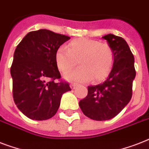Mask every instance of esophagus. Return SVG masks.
Returning <instances> with one entry per match:
<instances>
[{"instance_id":"esophagus-1","label":"esophagus","mask_w":149,"mask_h":149,"mask_svg":"<svg viewBox=\"0 0 149 149\" xmlns=\"http://www.w3.org/2000/svg\"><path fill=\"white\" fill-rule=\"evenodd\" d=\"M77 84H70V88L72 89V90H74L75 88H77Z\"/></svg>"}]
</instances>
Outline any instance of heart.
<instances>
[{
    "label": "heart",
    "mask_w": 149,
    "mask_h": 149,
    "mask_svg": "<svg viewBox=\"0 0 149 149\" xmlns=\"http://www.w3.org/2000/svg\"><path fill=\"white\" fill-rule=\"evenodd\" d=\"M56 64L59 71L66 72L79 61L80 66L65 75L70 81L87 82L105 79L113 67L114 56L110 45L98 40L77 38L70 42L67 48L60 46L55 55Z\"/></svg>",
    "instance_id": "obj_1"
}]
</instances>
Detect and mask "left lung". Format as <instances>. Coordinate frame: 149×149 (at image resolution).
I'll return each instance as SVG.
<instances>
[{
    "mask_svg": "<svg viewBox=\"0 0 149 149\" xmlns=\"http://www.w3.org/2000/svg\"><path fill=\"white\" fill-rule=\"evenodd\" d=\"M102 38L113 50V67L105 81L88 86L87 96L79 103L83 113L95 120H110L125 108L132 99L136 75L134 56L126 41L113 34Z\"/></svg>",
    "mask_w": 149,
    "mask_h": 149,
    "instance_id": "8db88e82",
    "label": "left lung"
}]
</instances>
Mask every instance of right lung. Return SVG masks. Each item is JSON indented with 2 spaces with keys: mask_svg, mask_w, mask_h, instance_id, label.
<instances>
[{
  "mask_svg": "<svg viewBox=\"0 0 149 149\" xmlns=\"http://www.w3.org/2000/svg\"><path fill=\"white\" fill-rule=\"evenodd\" d=\"M70 39L47 29L30 31L17 45L10 67L13 98L17 108L30 119L43 120L58 111L62 95L71 91L60 79L55 55Z\"/></svg>",
  "mask_w": 149,
  "mask_h": 149,
  "instance_id": "right-lung-1",
  "label": "right lung"
}]
</instances>
